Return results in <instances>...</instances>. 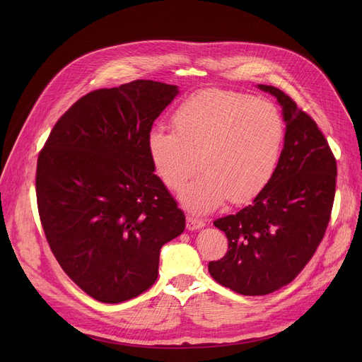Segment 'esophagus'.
Masks as SVG:
<instances>
[{
    "instance_id": "esophagus-1",
    "label": "esophagus",
    "mask_w": 362,
    "mask_h": 362,
    "mask_svg": "<svg viewBox=\"0 0 362 362\" xmlns=\"http://www.w3.org/2000/svg\"><path fill=\"white\" fill-rule=\"evenodd\" d=\"M205 226V221L199 217H195V216H187L186 217V227L187 230H197V229H201V227Z\"/></svg>"
}]
</instances>
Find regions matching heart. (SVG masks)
<instances>
[{"mask_svg": "<svg viewBox=\"0 0 362 362\" xmlns=\"http://www.w3.org/2000/svg\"><path fill=\"white\" fill-rule=\"evenodd\" d=\"M173 130L154 126L148 154L171 191H180L199 165L201 175L180 195L183 205L205 213L226 198H255L274 173L284 138L277 108L248 95L208 89L183 101L171 116Z\"/></svg>", "mask_w": 362, "mask_h": 362, "instance_id": "b5f03b06", "label": "heart"}]
</instances>
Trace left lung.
Masks as SVG:
<instances>
[{"instance_id":"1","label":"left lung","mask_w":362,"mask_h":362,"mask_svg":"<svg viewBox=\"0 0 362 362\" xmlns=\"http://www.w3.org/2000/svg\"><path fill=\"white\" fill-rule=\"evenodd\" d=\"M258 88L281 105L284 146L270 182L254 202L214 221L229 248L208 264L217 283L245 296L279 291L308 264L330 221L337 176L329 142L310 114L279 88Z\"/></svg>"}]
</instances>
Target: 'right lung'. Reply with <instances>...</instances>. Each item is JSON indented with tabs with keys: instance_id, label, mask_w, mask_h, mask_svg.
Returning a JSON list of instances; mask_svg holds the SVG:
<instances>
[{
	"instance_id": "right-lung-1",
	"label": "right lung",
	"mask_w": 362,
	"mask_h": 362,
	"mask_svg": "<svg viewBox=\"0 0 362 362\" xmlns=\"http://www.w3.org/2000/svg\"><path fill=\"white\" fill-rule=\"evenodd\" d=\"M177 86L135 81L92 90L52 127L36 165V202L64 273L100 302L156 283L160 250L185 214L154 175L148 133Z\"/></svg>"
}]
</instances>
